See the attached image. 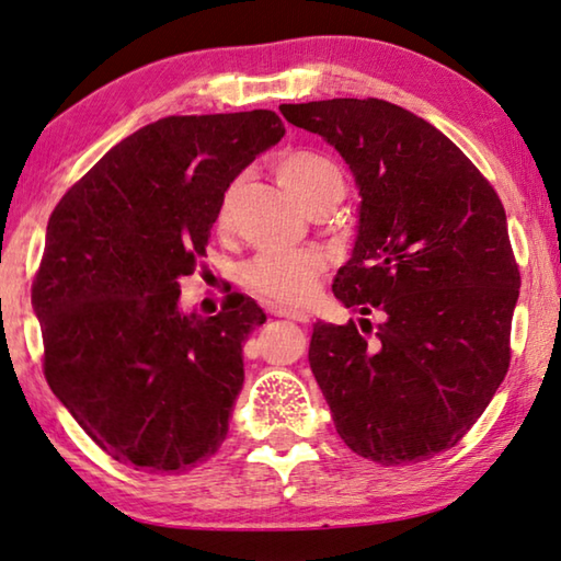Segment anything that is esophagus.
<instances>
[{"instance_id":"esophagus-1","label":"esophagus","mask_w":561,"mask_h":561,"mask_svg":"<svg viewBox=\"0 0 561 561\" xmlns=\"http://www.w3.org/2000/svg\"><path fill=\"white\" fill-rule=\"evenodd\" d=\"M273 316H275V318H283V320L302 322V325H306V322H310V316H308V312H302V310H286V308H275V310H273Z\"/></svg>"}]
</instances>
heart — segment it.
<instances>
[{"mask_svg": "<svg viewBox=\"0 0 561 561\" xmlns=\"http://www.w3.org/2000/svg\"><path fill=\"white\" fill-rule=\"evenodd\" d=\"M275 176L308 214L332 209L345 192L337 164L330 157L312 150L283 154L275 162ZM233 199L236 184L226 186L219 204H216L214 229L219 233L231 231ZM325 271V253L316 249L296 253H261L243 268V286L271 306L296 308L316 296Z\"/></svg>", "mask_w": 561, "mask_h": 561, "instance_id": "obj_1", "label": "heart"}]
</instances>
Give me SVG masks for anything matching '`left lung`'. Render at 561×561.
Returning a JSON list of instances; mask_svg holds the SVG:
<instances>
[{
	"label": "left lung",
	"instance_id": "1",
	"mask_svg": "<svg viewBox=\"0 0 561 561\" xmlns=\"http://www.w3.org/2000/svg\"><path fill=\"white\" fill-rule=\"evenodd\" d=\"M280 113L335 145L362 194L332 290L381 322H316L308 352L337 434L381 466L434 458L468 434L510 367L519 268L503 202L444 133L389 101Z\"/></svg>",
	"mask_w": 561,
	"mask_h": 561
}]
</instances>
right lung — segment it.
I'll list each match as a JSON object with an SVG mask.
<instances>
[{
	"mask_svg": "<svg viewBox=\"0 0 561 561\" xmlns=\"http://www.w3.org/2000/svg\"><path fill=\"white\" fill-rule=\"evenodd\" d=\"M286 133L273 111L170 115L107 150L48 216L32 306L44 377L107 456L184 473L229 434L241 347L263 310L241 293L182 316L219 196Z\"/></svg>",
	"mask_w": 561,
	"mask_h": 561,
	"instance_id": "obj_1",
	"label": "right lung"
}]
</instances>
